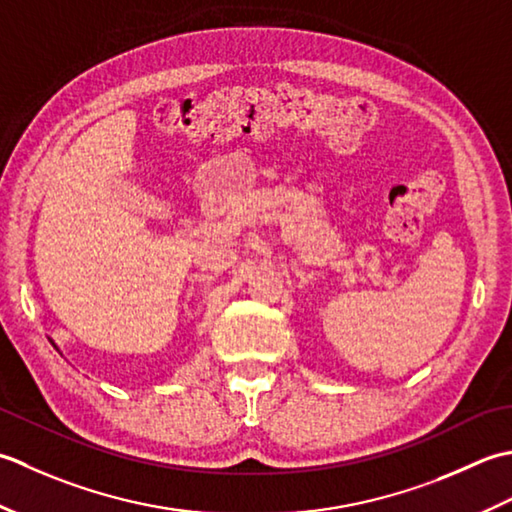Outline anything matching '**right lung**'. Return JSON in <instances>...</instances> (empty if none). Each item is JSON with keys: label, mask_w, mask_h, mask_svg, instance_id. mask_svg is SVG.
<instances>
[{"label": "right lung", "mask_w": 512, "mask_h": 512, "mask_svg": "<svg viewBox=\"0 0 512 512\" xmlns=\"http://www.w3.org/2000/svg\"><path fill=\"white\" fill-rule=\"evenodd\" d=\"M52 344H55V342H52ZM55 347H57V344H55Z\"/></svg>", "instance_id": "right-lung-1"}]
</instances>
